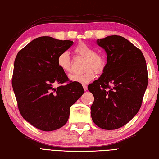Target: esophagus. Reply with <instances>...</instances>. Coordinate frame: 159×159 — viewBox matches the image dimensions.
<instances>
[{
  "mask_svg": "<svg viewBox=\"0 0 159 159\" xmlns=\"http://www.w3.org/2000/svg\"><path fill=\"white\" fill-rule=\"evenodd\" d=\"M83 88H84V90H87V89H88V88H87V85H85V84L83 85Z\"/></svg>",
  "mask_w": 159,
  "mask_h": 159,
  "instance_id": "esophagus-1",
  "label": "esophagus"
}]
</instances>
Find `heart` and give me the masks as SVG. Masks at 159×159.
I'll return each instance as SVG.
<instances>
[{
    "label": "heart",
    "instance_id": "b5f03b06",
    "mask_svg": "<svg viewBox=\"0 0 159 159\" xmlns=\"http://www.w3.org/2000/svg\"><path fill=\"white\" fill-rule=\"evenodd\" d=\"M74 52L78 56L85 59L84 69H86L82 74H73L69 75V79L73 82L80 84H88L95 78V70L100 74L106 66V60L102 55L98 54L94 48L90 45L80 43L74 49ZM57 65L63 71L70 73L71 71V60L69 53L63 52L57 57Z\"/></svg>",
    "mask_w": 159,
    "mask_h": 159
}]
</instances>
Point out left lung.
<instances>
[{"label": "left lung", "mask_w": 159, "mask_h": 159, "mask_svg": "<svg viewBox=\"0 0 159 159\" xmlns=\"http://www.w3.org/2000/svg\"><path fill=\"white\" fill-rule=\"evenodd\" d=\"M107 54L102 74L88 86L94 96L93 122L103 129L125 125L142 106L148 85L147 63L142 51L125 37L112 35L97 39Z\"/></svg>", "instance_id": "8db88e82"}]
</instances>
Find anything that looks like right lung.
<instances>
[{"instance_id": "right-lung-1", "label": "right lung", "mask_w": 159, "mask_h": 159, "mask_svg": "<svg viewBox=\"0 0 159 159\" xmlns=\"http://www.w3.org/2000/svg\"><path fill=\"white\" fill-rule=\"evenodd\" d=\"M74 43L51 37L34 39L17 53L12 85L22 117L40 130L63 127L70 107L84 94L80 83L70 81L57 65V57ZM55 84H59L55 88Z\"/></svg>"}]
</instances>
